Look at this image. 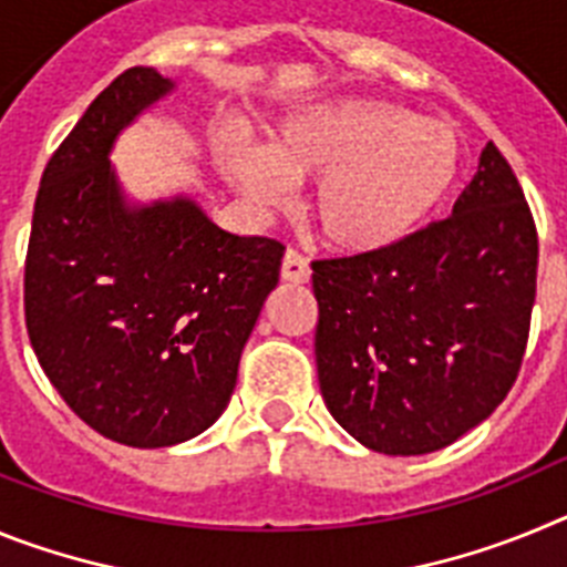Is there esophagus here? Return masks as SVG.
Instances as JSON below:
<instances>
[{"label":"esophagus","instance_id":"34e87169","mask_svg":"<svg viewBox=\"0 0 567 567\" xmlns=\"http://www.w3.org/2000/svg\"><path fill=\"white\" fill-rule=\"evenodd\" d=\"M312 269H309V260L298 252V249H287L284 255V264H280V278L289 280V284H307Z\"/></svg>","mask_w":567,"mask_h":567}]
</instances>
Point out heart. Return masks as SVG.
I'll use <instances>...</instances> for the list:
<instances>
[{"mask_svg":"<svg viewBox=\"0 0 567 567\" xmlns=\"http://www.w3.org/2000/svg\"><path fill=\"white\" fill-rule=\"evenodd\" d=\"M463 144L452 122L380 99H338L287 115L267 150L227 144L221 167L258 207L289 184L318 182L309 213L323 244L346 255L398 247L452 193Z\"/></svg>","mask_w":567,"mask_h":567,"instance_id":"b5f03b06","label":"heart"}]
</instances>
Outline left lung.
<instances>
[{
    "label": "left lung",
    "instance_id": "left-lung-1",
    "mask_svg": "<svg viewBox=\"0 0 567 567\" xmlns=\"http://www.w3.org/2000/svg\"><path fill=\"white\" fill-rule=\"evenodd\" d=\"M537 258L523 187L488 142L449 218L383 252L315 260V360L332 417L392 457L483 423L523 365Z\"/></svg>",
    "mask_w": 567,
    "mask_h": 567
}]
</instances>
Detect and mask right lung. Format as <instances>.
Returning a JSON list of instances; mask_svg holds the SVG:
<instances>
[{
  "label": "right lung",
  "instance_id": "obj_1",
  "mask_svg": "<svg viewBox=\"0 0 567 567\" xmlns=\"http://www.w3.org/2000/svg\"><path fill=\"white\" fill-rule=\"evenodd\" d=\"M169 90L158 70L130 68L93 99L44 167L24 260L44 374L90 429L133 449L221 417L284 258L280 240L227 233L184 195L127 204L107 155Z\"/></svg>",
  "mask_w": 567,
  "mask_h": 567
}]
</instances>
